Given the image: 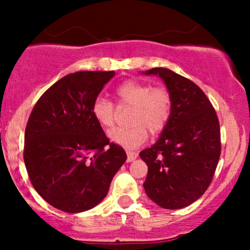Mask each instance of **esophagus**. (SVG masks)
<instances>
[{"label": "esophagus", "instance_id": "esophagus-1", "mask_svg": "<svg viewBox=\"0 0 250 250\" xmlns=\"http://www.w3.org/2000/svg\"><path fill=\"white\" fill-rule=\"evenodd\" d=\"M137 154L134 151H128L127 153V162H133L134 160H136Z\"/></svg>", "mask_w": 250, "mask_h": 250}]
</instances>
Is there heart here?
<instances>
[{"instance_id": "obj_1", "label": "heart", "mask_w": 250, "mask_h": 250, "mask_svg": "<svg viewBox=\"0 0 250 250\" xmlns=\"http://www.w3.org/2000/svg\"><path fill=\"white\" fill-rule=\"evenodd\" d=\"M121 104L133 105L130 123L127 128H117L109 133L111 142L125 149H135L147 141L151 134L161 133L171 115L173 101L163 87H154L147 82L127 80L115 90ZM91 115L100 125L110 128L115 122V105L105 97L97 96L91 104Z\"/></svg>"}]
</instances>
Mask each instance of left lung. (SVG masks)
<instances>
[{"instance_id": "obj_1", "label": "left lung", "mask_w": 250, "mask_h": 250, "mask_svg": "<svg viewBox=\"0 0 250 250\" xmlns=\"http://www.w3.org/2000/svg\"><path fill=\"white\" fill-rule=\"evenodd\" d=\"M143 75L165 82L173 101L170 119L155 145L140 153L148 166L146 194L165 209H181L210 185L221 154L220 123L208 97L190 80L167 68Z\"/></svg>"}]
</instances>
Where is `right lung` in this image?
I'll use <instances>...</instances> for the list:
<instances>
[{
    "instance_id": "obj_1",
    "label": "right lung",
    "mask_w": 250,
    "mask_h": 250,
    "mask_svg": "<svg viewBox=\"0 0 250 250\" xmlns=\"http://www.w3.org/2000/svg\"><path fill=\"white\" fill-rule=\"evenodd\" d=\"M114 71H77L40 97L24 131V165L31 185L50 206L82 213L107 196L127 160L91 115V104Z\"/></svg>"
}]
</instances>
